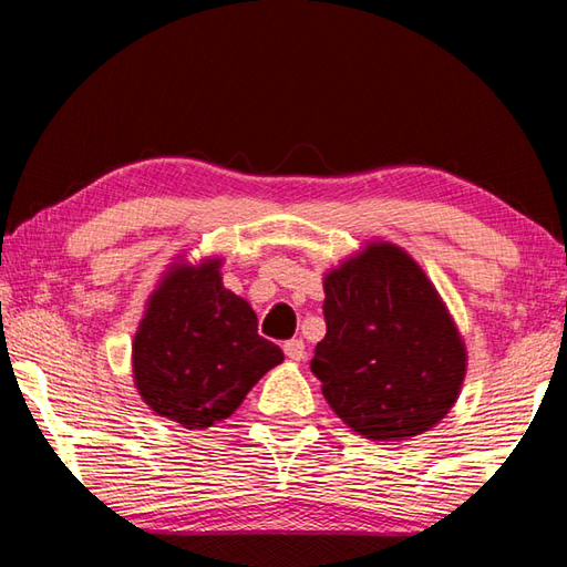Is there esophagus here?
Returning a JSON list of instances; mask_svg holds the SVG:
<instances>
[{"mask_svg": "<svg viewBox=\"0 0 567 567\" xmlns=\"http://www.w3.org/2000/svg\"><path fill=\"white\" fill-rule=\"evenodd\" d=\"M282 351H285V355L290 358V360H302V358H305V341H302V339L285 341Z\"/></svg>", "mask_w": 567, "mask_h": 567, "instance_id": "34e87169", "label": "esophagus"}]
</instances>
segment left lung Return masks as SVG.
<instances>
[{"mask_svg": "<svg viewBox=\"0 0 567 567\" xmlns=\"http://www.w3.org/2000/svg\"><path fill=\"white\" fill-rule=\"evenodd\" d=\"M327 336L311 372L323 400L372 441L429 431L465 378V348L439 292L404 250L372 244L323 280Z\"/></svg>", "mask_w": 567, "mask_h": 567, "instance_id": "left-lung-1", "label": "left lung"}]
</instances>
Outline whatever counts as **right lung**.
<instances>
[{"label":"right lung","mask_w":567,"mask_h":567,"mask_svg":"<svg viewBox=\"0 0 567 567\" xmlns=\"http://www.w3.org/2000/svg\"><path fill=\"white\" fill-rule=\"evenodd\" d=\"M282 351L258 333L248 302L228 292L219 260L175 268L151 297L134 339V380L155 414L185 429L231 416Z\"/></svg>","instance_id":"obj_1"}]
</instances>
